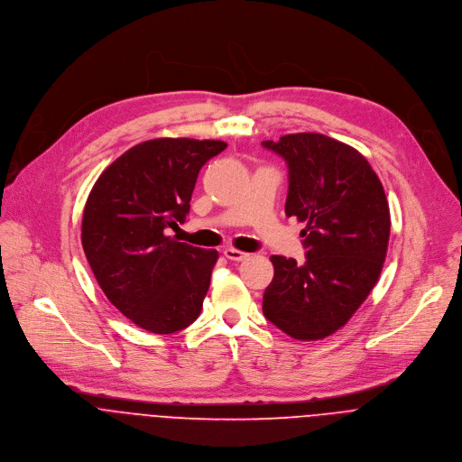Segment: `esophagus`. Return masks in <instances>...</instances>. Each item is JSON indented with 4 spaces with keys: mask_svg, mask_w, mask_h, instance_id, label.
<instances>
[{
    "mask_svg": "<svg viewBox=\"0 0 462 462\" xmlns=\"http://www.w3.org/2000/svg\"><path fill=\"white\" fill-rule=\"evenodd\" d=\"M224 256H226L227 260H233V262H242V260H245V258L249 256V253L238 251V249H235V247H226V249H224Z\"/></svg>",
    "mask_w": 462,
    "mask_h": 462,
    "instance_id": "esophagus-1",
    "label": "esophagus"
}]
</instances>
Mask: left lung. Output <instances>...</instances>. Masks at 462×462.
I'll list each match as a JSON object with an SVG mask.
<instances>
[{
    "instance_id": "obj_1",
    "label": "left lung",
    "mask_w": 462,
    "mask_h": 462,
    "mask_svg": "<svg viewBox=\"0 0 462 462\" xmlns=\"http://www.w3.org/2000/svg\"><path fill=\"white\" fill-rule=\"evenodd\" d=\"M262 145L286 160V215L306 224V262L271 256L274 276L262 311L297 340H320L353 317L379 281L392 227L384 188L356 149L326 134Z\"/></svg>"
}]
</instances>
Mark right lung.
I'll return each instance as SVG.
<instances>
[{
    "instance_id": "1",
    "label": "right lung",
    "mask_w": 462,
    "mask_h": 462,
    "mask_svg": "<svg viewBox=\"0 0 462 462\" xmlns=\"http://www.w3.org/2000/svg\"><path fill=\"white\" fill-rule=\"evenodd\" d=\"M220 140L156 138L116 158L90 189L81 245L109 302L136 326L169 335L193 324L211 284L217 249L167 235L186 220L202 165Z\"/></svg>"
}]
</instances>
